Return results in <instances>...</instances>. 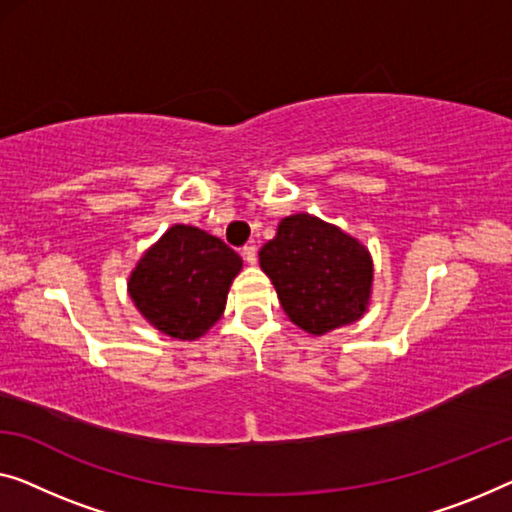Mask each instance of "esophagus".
I'll list each match as a JSON object with an SVG mask.
<instances>
[{"label":"esophagus","instance_id":"1","mask_svg":"<svg viewBox=\"0 0 512 512\" xmlns=\"http://www.w3.org/2000/svg\"><path fill=\"white\" fill-rule=\"evenodd\" d=\"M241 257H243V262L250 264V266L257 264V248L255 246H246V248L241 250Z\"/></svg>","mask_w":512,"mask_h":512}]
</instances>
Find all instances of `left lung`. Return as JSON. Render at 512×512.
I'll use <instances>...</instances> for the list:
<instances>
[{
	"mask_svg": "<svg viewBox=\"0 0 512 512\" xmlns=\"http://www.w3.org/2000/svg\"><path fill=\"white\" fill-rule=\"evenodd\" d=\"M259 266L276 287L282 310L305 333L324 335L368 310V248L310 213L280 220L276 236L259 250Z\"/></svg>",
	"mask_w": 512,
	"mask_h": 512,
	"instance_id": "obj_1",
	"label": "left lung"
}]
</instances>
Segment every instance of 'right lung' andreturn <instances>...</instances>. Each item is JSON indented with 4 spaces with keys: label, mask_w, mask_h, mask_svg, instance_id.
Returning a JSON list of instances; mask_svg holds the SVG:
<instances>
[{
    "label": "right lung",
    "mask_w": 512,
    "mask_h": 512,
    "mask_svg": "<svg viewBox=\"0 0 512 512\" xmlns=\"http://www.w3.org/2000/svg\"><path fill=\"white\" fill-rule=\"evenodd\" d=\"M241 266L243 259L218 236L174 225L137 262L128 294L160 333L195 340L223 315Z\"/></svg>",
    "instance_id": "right-lung-1"
}]
</instances>
